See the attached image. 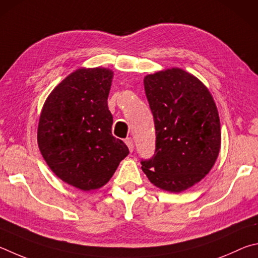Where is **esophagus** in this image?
<instances>
[{"instance_id": "obj_1", "label": "esophagus", "mask_w": 258, "mask_h": 258, "mask_svg": "<svg viewBox=\"0 0 258 258\" xmlns=\"http://www.w3.org/2000/svg\"><path fill=\"white\" fill-rule=\"evenodd\" d=\"M124 143H125V145L128 146V148H129V151L133 153V151H134V141H133V138H126L125 141H124Z\"/></svg>"}]
</instances>
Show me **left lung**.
<instances>
[{
	"instance_id": "left-lung-1",
	"label": "left lung",
	"mask_w": 258,
	"mask_h": 258,
	"mask_svg": "<svg viewBox=\"0 0 258 258\" xmlns=\"http://www.w3.org/2000/svg\"><path fill=\"white\" fill-rule=\"evenodd\" d=\"M154 116L155 154L142 169L157 188L181 192L213 168L221 148L219 112L209 88L189 72L171 68L144 78Z\"/></svg>"
}]
</instances>
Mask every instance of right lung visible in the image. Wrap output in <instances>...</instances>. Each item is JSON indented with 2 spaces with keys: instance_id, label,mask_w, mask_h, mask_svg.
Masks as SVG:
<instances>
[{
  "instance_id": "right-lung-1",
  "label": "right lung",
  "mask_w": 258,
  "mask_h": 258,
  "mask_svg": "<svg viewBox=\"0 0 258 258\" xmlns=\"http://www.w3.org/2000/svg\"><path fill=\"white\" fill-rule=\"evenodd\" d=\"M112 79L106 68H79L52 90L40 112L37 143L45 162L62 181L84 191L106 184L129 154L112 136Z\"/></svg>"
}]
</instances>
